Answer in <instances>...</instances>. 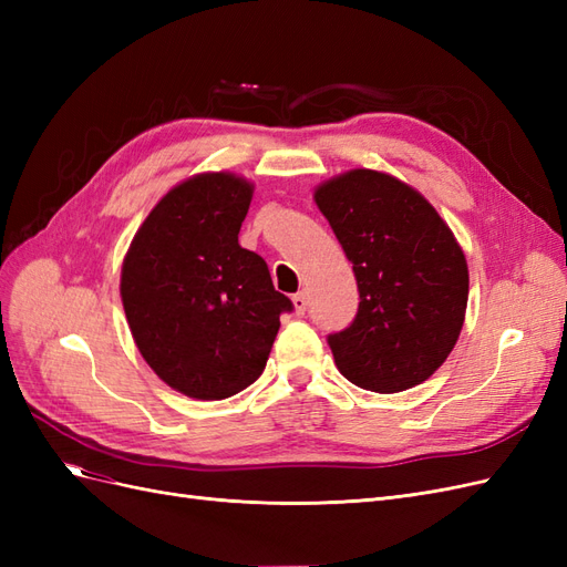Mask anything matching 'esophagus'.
<instances>
[{
	"label": "esophagus",
	"instance_id": "esophagus-1",
	"mask_svg": "<svg viewBox=\"0 0 567 567\" xmlns=\"http://www.w3.org/2000/svg\"><path fill=\"white\" fill-rule=\"evenodd\" d=\"M293 305H296V315L302 317L307 312V296L305 293H296L293 296Z\"/></svg>",
	"mask_w": 567,
	"mask_h": 567
}]
</instances>
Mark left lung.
<instances>
[{"label": "left lung", "mask_w": 567, "mask_h": 567, "mask_svg": "<svg viewBox=\"0 0 567 567\" xmlns=\"http://www.w3.org/2000/svg\"><path fill=\"white\" fill-rule=\"evenodd\" d=\"M315 200L359 288L352 323L326 338L338 371L383 394L431 379L466 317L468 265L454 234L419 192L373 169L321 184Z\"/></svg>", "instance_id": "1"}]
</instances>
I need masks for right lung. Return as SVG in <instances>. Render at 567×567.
Masks as SVG:
<instances>
[{"mask_svg":"<svg viewBox=\"0 0 567 567\" xmlns=\"http://www.w3.org/2000/svg\"><path fill=\"white\" fill-rule=\"evenodd\" d=\"M252 186L227 173L175 186L136 231L120 296L146 364L188 398L225 400L260 379L281 315L267 262L238 246Z\"/></svg>","mask_w":567,"mask_h":567,"instance_id":"right-lung-1","label":"right lung"}]
</instances>
